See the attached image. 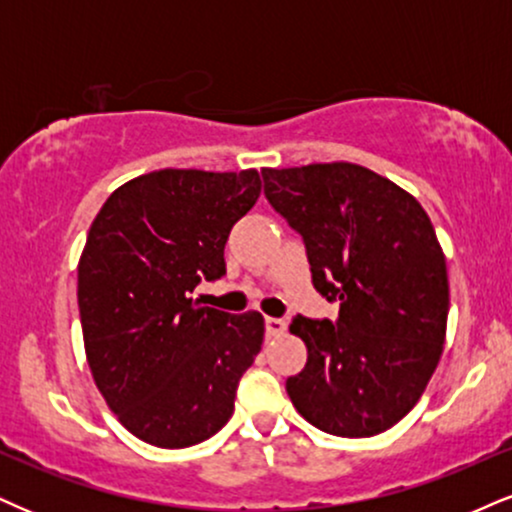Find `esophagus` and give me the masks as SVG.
<instances>
[{
	"label": "esophagus",
	"instance_id": "obj_1",
	"mask_svg": "<svg viewBox=\"0 0 512 512\" xmlns=\"http://www.w3.org/2000/svg\"><path fill=\"white\" fill-rule=\"evenodd\" d=\"M264 329H267V336H281L286 331V322L276 317H267L264 319Z\"/></svg>",
	"mask_w": 512,
	"mask_h": 512
}]
</instances>
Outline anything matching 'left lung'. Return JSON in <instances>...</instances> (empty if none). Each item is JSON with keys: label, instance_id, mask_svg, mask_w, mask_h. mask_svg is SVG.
<instances>
[{"label": "left lung", "instance_id": "obj_1", "mask_svg": "<svg viewBox=\"0 0 512 512\" xmlns=\"http://www.w3.org/2000/svg\"><path fill=\"white\" fill-rule=\"evenodd\" d=\"M269 205L303 236L312 286L338 319L293 317L307 365L288 377L295 410L326 434L391 429L432 379L446 338L448 274L420 202L348 162L264 169Z\"/></svg>", "mask_w": 512, "mask_h": 512}]
</instances>
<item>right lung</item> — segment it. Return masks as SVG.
I'll return each mask as SVG.
<instances>
[{
    "mask_svg": "<svg viewBox=\"0 0 512 512\" xmlns=\"http://www.w3.org/2000/svg\"><path fill=\"white\" fill-rule=\"evenodd\" d=\"M260 190L255 169H162L116 188L92 221L78 262L85 355L119 422L152 446L217 434L260 353V312L193 300L226 274V240Z\"/></svg>",
    "mask_w": 512,
    "mask_h": 512,
    "instance_id": "add662e5",
    "label": "right lung"
}]
</instances>
